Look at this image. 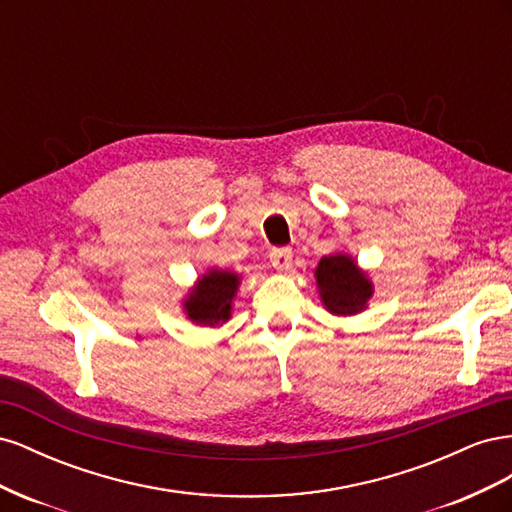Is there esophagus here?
<instances>
[{
  "label": "esophagus",
  "mask_w": 512,
  "mask_h": 512,
  "mask_svg": "<svg viewBox=\"0 0 512 512\" xmlns=\"http://www.w3.org/2000/svg\"><path fill=\"white\" fill-rule=\"evenodd\" d=\"M269 260L277 271H288L292 267V250L290 247H277V250H271Z\"/></svg>",
  "instance_id": "1"
}]
</instances>
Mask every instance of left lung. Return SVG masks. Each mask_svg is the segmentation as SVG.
I'll use <instances>...</instances> for the list:
<instances>
[{"label":"left lung","mask_w":512,"mask_h":512,"mask_svg":"<svg viewBox=\"0 0 512 512\" xmlns=\"http://www.w3.org/2000/svg\"><path fill=\"white\" fill-rule=\"evenodd\" d=\"M320 297L329 312L350 316L361 312L371 297V284L348 256H324L316 269Z\"/></svg>","instance_id":"1"}]
</instances>
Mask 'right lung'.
Returning <instances> with one entry per match:
<instances>
[{
    "label": "right lung",
    "instance_id": "1",
    "mask_svg": "<svg viewBox=\"0 0 512 512\" xmlns=\"http://www.w3.org/2000/svg\"><path fill=\"white\" fill-rule=\"evenodd\" d=\"M237 275L228 271H211L198 282L190 299L185 301L188 316L198 324L226 322L230 318V301L237 292Z\"/></svg>",
    "mask_w": 512,
    "mask_h": 512
}]
</instances>
